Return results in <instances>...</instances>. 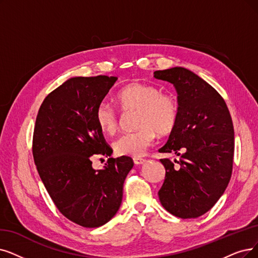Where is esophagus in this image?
Masks as SVG:
<instances>
[{
	"label": "esophagus",
	"mask_w": 258,
	"mask_h": 258,
	"mask_svg": "<svg viewBox=\"0 0 258 258\" xmlns=\"http://www.w3.org/2000/svg\"><path fill=\"white\" fill-rule=\"evenodd\" d=\"M133 162H135L136 165H141V164L145 163L146 160L143 159V158H133Z\"/></svg>",
	"instance_id": "obj_1"
}]
</instances>
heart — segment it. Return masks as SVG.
<instances>
[{
    "label": "heart",
    "instance_id": "heart-1",
    "mask_svg": "<svg viewBox=\"0 0 258 258\" xmlns=\"http://www.w3.org/2000/svg\"><path fill=\"white\" fill-rule=\"evenodd\" d=\"M117 106L123 112L138 111L136 131L125 133L113 143L118 156L140 158L152 146L157 133L166 137L177 129L181 117V104L176 95L162 93L161 88L133 82L115 95ZM96 125L104 135L112 136L119 127L117 112L107 102H101L95 110Z\"/></svg>",
    "mask_w": 258,
    "mask_h": 258
}]
</instances>
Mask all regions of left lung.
<instances>
[{
    "label": "left lung",
    "instance_id": "1",
    "mask_svg": "<svg viewBox=\"0 0 258 258\" xmlns=\"http://www.w3.org/2000/svg\"><path fill=\"white\" fill-rule=\"evenodd\" d=\"M154 77L177 90L181 117L160 152L181 154L173 164L162 159L165 180L159 190L163 208L176 217L197 218L219 200L230 182L234 127L222 96L191 71L176 67L156 71Z\"/></svg>",
    "mask_w": 258,
    "mask_h": 258
}]
</instances>
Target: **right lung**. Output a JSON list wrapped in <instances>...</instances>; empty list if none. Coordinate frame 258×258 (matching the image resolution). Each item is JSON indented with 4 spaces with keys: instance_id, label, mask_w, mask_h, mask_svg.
Masks as SVG:
<instances>
[{
    "instance_id": "1",
    "label": "right lung",
    "mask_w": 258,
    "mask_h": 258,
    "mask_svg": "<svg viewBox=\"0 0 258 258\" xmlns=\"http://www.w3.org/2000/svg\"><path fill=\"white\" fill-rule=\"evenodd\" d=\"M117 77H73L45 97L36 118L33 156L39 176L59 212L85 228H98L114 216L133 160L109 158L92 167L96 154L113 150L94 118L96 107Z\"/></svg>"
}]
</instances>
